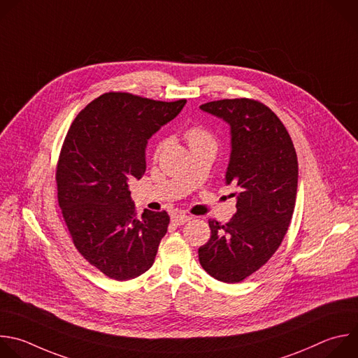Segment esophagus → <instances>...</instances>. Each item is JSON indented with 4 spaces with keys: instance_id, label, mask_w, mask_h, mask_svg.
<instances>
[{
    "instance_id": "esophagus-1",
    "label": "esophagus",
    "mask_w": 358,
    "mask_h": 358,
    "mask_svg": "<svg viewBox=\"0 0 358 358\" xmlns=\"http://www.w3.org/2000/svg\"><path fill=\"white\" fill-rule=\"evenodd\" d=\"M189 220H190V217L186 216V214H173V216H172V223L176 224V226H183Z\"/></svg>"
}]
</instances>
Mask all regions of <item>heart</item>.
Instances as JSON below:
<instances>
[{
    "mask_svg": "<svg viewBox=\"0 0 358 358\" xmlns=\"http://www.w3.org/2000/svg\"><path fill=\"white\" fill-rule=\"evenodd\" d=\"M186 141L189 142V147L192 150H196V148H203V147H211V148H216V138H214V135L204 127L201 125H194V127H190L186 134ZM166 145V141H161L159 144L157 145V150H155V155H159V152L164 150V147Z\"/></svg>",
    "mask_w": 358,
    "mask_h": 358,
    "instance_id": "1",
    "label": "heart"
}]
</instances>
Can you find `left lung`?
<instances>
[{
	"instance_id": "8db88e82",
	"label": "left lung",
	"mask_w": 358,
	"mask_h": 358,
	"mask_svg": "<svg viewBox=\"0 0 358 358\" xmlns=\"http://www.w3.org/2000/svg\"><path fill=\"white\" fill-rule=\"evenodd\" d=\"M200 108L230 125L226 183L238 192L229 223L208 220L211 236L199 248V261L213 278L236 283L265 265L288 231L298 189L296 151L287 128L259 101L226 99Z\"/></svg>"
}]
</instances>
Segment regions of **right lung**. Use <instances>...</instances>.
<instances>
[{
    "label": "right lung",
    "mask_w": 358,
    "mask_h": 358,
    "mask_svg": "<svg viewBox=\"0 0 358 358\" xmlns=\"http://www.w3.org/2000/svg\"><path fill=\"white\" fill-rule=\"evenodd\" d=\"M185 104L106 93L67 131L56 171L59 206L78 251L111 279L148 271L168 231L166 211L145 208L136 217L129 182L145 173L148 139Z\"/></svg>",
    "instance_id": "1"
}]
</instances>
